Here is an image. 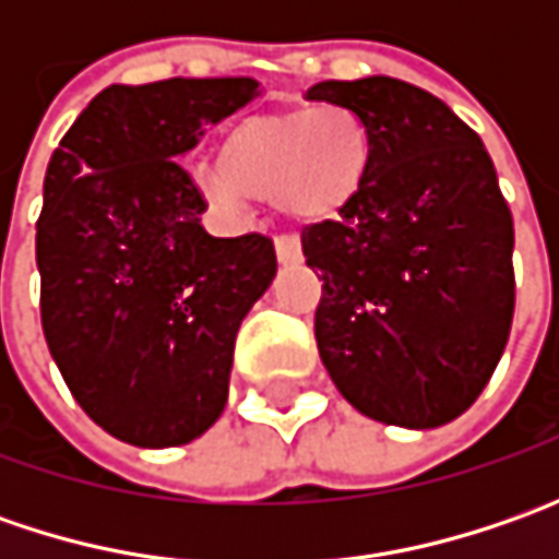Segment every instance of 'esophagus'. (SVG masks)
Listing matches in <instances>:
<instances>
[{"mask_svg": "<svg viewBox=\"0 0 559 559\" xmlns=\"http://www.w3.org/2000/svg\"><path fill=\"white\" fill-rule=\"evenodd\" d=\"M276 258H280V264H298L301 261V242L289 233L276 236Z\"/></svg>", "mask_w": 559, "mask_h": 559, "instance_id": "34e87169", "label": "esophagus"}]
</instances>
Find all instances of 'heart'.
<instances>
[{
    "mask_svg": "<svg viewBox=\"0 0 559 559\" xmlns=\"http://www.w3.org/2000/svg\"><path fill=\"white\" fill-rule=\"evenodd\" d=\"M373 164V140L352 108L317 105L292 115L239 120L221 145V164L195 167L204 202L246 214L251 199L283 202L305 221H326L355 202Z\"/></svg>",
    "mask_w": 559,
    "mask_h": 559,
    "instance_id": "heart-1",
    "label": "heart"
}]
</instances>
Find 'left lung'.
Wrapping results in <instances>:
<instances>
[{
    "label": "left lung",
    "mask_w": 559,
    "mask_h": 559,
    "mask_svg": "<svg viewBox=\"0 0 559 559\" xmlns=\"http://www.w3.org/2000/svg\"><path fill=\"white\" fill-rule=\"evenodd\" d=\"M373 140L357 199L305 226L323 280L320 360L364 417L436 429L483 395L513 323V217L483 140L441 98L395 76L323 80Z\"/></svg>",
    "instance_id": "obj_1"
}]
</instances>
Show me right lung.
I'll return each mask as SVG.
<instances>
[{"mask_svg": "<svg viewBox=\"0 0 559 559\" xmlns=\"http://www.w3.org/2000/svg\"><path fill=\"white\" fill-rule=\"evenodd\" d=\"M251 76L102 90L58 142L36 221L39 317L76 404L115 439L174 448L224 414L239 323L276 276L261 233L217 239L180 167Z\"/></svg>", "mask_w": 559, "mask_h": 559, "instance_id": "add662e5", "label": "right lung"}]
</instances>
